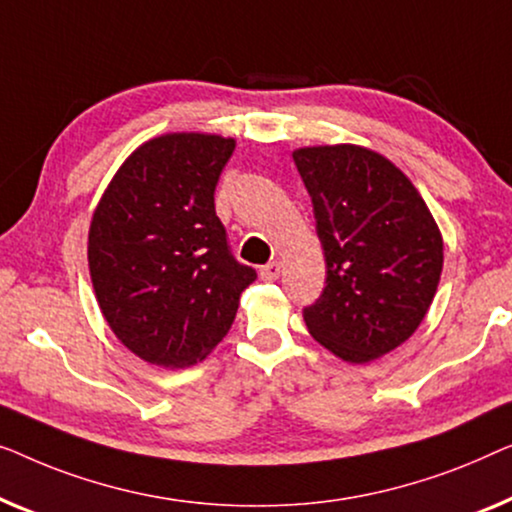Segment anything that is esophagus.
Returning a JSON list of instances; mask_svg holds the SVG:
<instances>
[{"label":"esophagus","mask_w":512,"mask_h":512,"mask_svg":"<svg viewBox=\"0 0 512 512\" xmlns=\"http://www.w3.org/2000/svg\"><path fill=\"white\" fill-rule=\"evenodd\" d=\"M278 276H280V262H269L259 269V278L266 280V283H273V280H278Z\"/></svg>","instance_id":"esophagus-1"}]
</instances>
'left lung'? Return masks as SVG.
I'll list each match as a JSON object with an SVG mask.
<instances>
[{
  "label": "left lung",
  "instance_id": "left-lung-1",
  "mask_svg": "<svg viewBox=\"0 0 512 512\" xmlns=\"http://www.w3.org/2000/svg\"><path fill=\"white\" fill-rule=\"evenodd\" d=\"M292 157L327 262L325 290L304 308L306 327L345 362H371L408 341L427 315L443 271L441 232L387 157L350 143Z\"/></svg>",
  "mask_w": 512,
  "mask_h": 512
}]
</instances>
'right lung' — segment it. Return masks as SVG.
I'll use <instances>...</instances> for the list:
<instances>
[{
	"mask_svg": "<svg viewBox=\"0 0 512 512\" xmlns=\"http://www.w3.org/2000/svg\"><path fill=\"white\" fill-rule=\"evenodd\" d=\"M234 146L218 134L150 139L92 215L88 264L99 308L122 345L164 369L201 362L257 278L236 262L215 215V185Z\"/></svg>",
	"mask_w": 512,
	"mask_h": 512,
	"instance_id": "obj_1",
	"label": "right lung"
}]
</instances>
